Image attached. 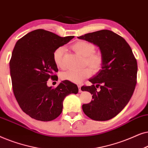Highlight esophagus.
I'll list each match as a JSON object with an SVG mask.
<instances>
[{
    "instance_id": "1",
    "label": "esophagus",
    "mask_w": 148,
    "mask_h": 148,
    "mask_svg": "<svg viewBox=\"0 0 148 148\" xmlns=\"http://www.w3.org/2000/svg\"><path fill=\"white\" fill-rule=\"evenodd\" d=\"M78 89H79V92H82V89H81V85H78Z\"/></svg>"
}]
</instances>
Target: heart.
<instances>
[{
    "label": "heart",
    "mask_w": 148,
    "mask_h": 148,
    "mask_svg": "<svg viewBox=\"0 0 148 148\" xmlns=\"http://www.w3.org/2000/svg\"><path fill=\"white\" fill-rule=\"evenodd\" d=\"M72 49L78 54L84 57L83 66H87L92 72H97L101 70L103 64V58L101 53L95 52V46L91 42L85 40H80L72 45ZM65 49L60 47L55 50L53 53V60L58 68H64L63 56ZM88 68L81 70H68L61 74V78L64 80L79 84L82 80L89 77L91 71Z\"/></svg>",
    "instance_id": "1"
}]
</instances>
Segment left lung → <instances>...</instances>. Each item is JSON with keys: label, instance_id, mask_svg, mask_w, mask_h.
I'll return each instance as SVG.
<instances>
[{"label": "left lung", "instance_id": "8db88e82", "mask_svg": "<svg viewBox=\"0 0 148 148\" xmlns=\"http://www.w3.org/2000/svg\"><path fill=\"white\" fill-rule=\"evenodd\" d=\"M78 38L99 47L103 58L101 69L89 79L92 85L81 87L92 95V100L83 104L82 110L94 121H108L124 109L133 95L137 83V60L127 41L112 31L102 29Z\"/></svg>", "mask_w": 148, "mask_h": 148}]
</instances>
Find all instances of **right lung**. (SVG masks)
Returning <instances> with one entry per match:
<instances>
[{"instance_id":"1","label":"right lung","mask_w":148,"mask_h":148,"mask_svg":"<svg viewBox=\"0 0 148 148\" xmlns=\"http://www.w3.org/2000/svg\"><path fill=\"white\" fill-rule=\"evenodd\" d=\"M74 36L61 37L38 29L17 40L10 60L13 93L19 107L32 119L51 121L60 115L67 95L76 94V84L64 80L56 88L47 86V80H58L53 60L56 49L66 45Z\"/></svg>"}]
</instances>
